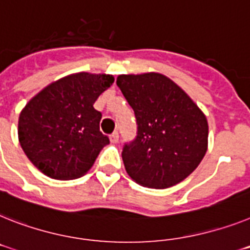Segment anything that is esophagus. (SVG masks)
Listing matches in <instances>:
<instances>
[{"label":"esophagus","instance_id":"obj_1","mask_svg":"<svg viewBox=\"0 0 250 250\" xmlns=\"http://www.w3.org/2000/svg\"><path fill=\"white\" fill-rule=\"evenodd\" d=\"M109 138H110V142H112V144H117V142L119 141L118 132H113L112 135L109 136Z\"/></svg>","mask_w":250,"mask_h":250}]
</instances>
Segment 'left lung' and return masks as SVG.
<instances>
[{
    "label": "left lung",
    "instance_id": "left-lung-1",
    "mask_svg": "<svg viewBox=\"0 0 250 250\" xmlns=\"http://www.w3.org/2000/svg\"><path fill=\"white\" fill-rule=\"evenodd\" d=\"M117 85L135 112L136 137L123 145L129 177L164 189L186 179L207 151L208 125L177 83L160 73L121 75Z\"/></svg>",
    "mask_w": 250,
    "mask_h": 250
}]
</instances>
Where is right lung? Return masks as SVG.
I'll return each instance as SVG.
<instances>
[{
  "mask_svg": "<svg viewBox=\"0 0 250 250\" xmlns=\"http://www.w3.org/2000/svg\"><path fill=\"white\" fill-rule=\"evenodd\" d=\"M114 81L110 75L76 73L50 83L19 118V141L35 167L53 179L89 171L109 137L100 132L94 103Z\"/></svg>",
  "mask_w": 250,
  "mask_h": 250,
  "instance_id": "1",
  "label": "right lung"
}]
</instances>
